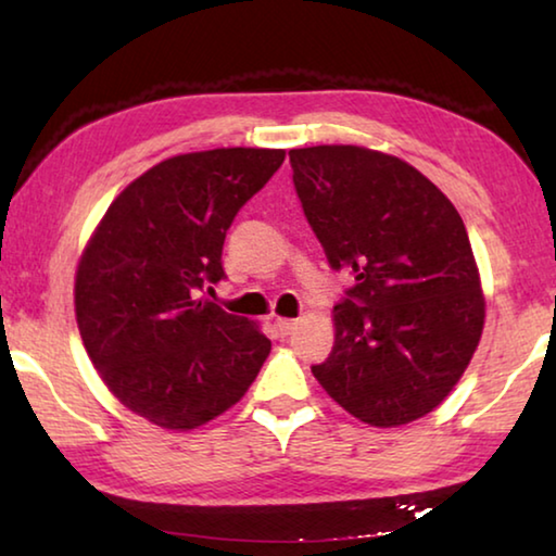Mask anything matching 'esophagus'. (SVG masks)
Wrapping results in <instances>:
<instances>
[{
  "label": "esophagus",
  "instance_id": "obj_1",
  "mask_svg": "<svg viewBox=\"0 0 556 556\" xmlns=\"http://www.w3.org/2000/svg\"><path fill=\"white\" fill-rule=\"evenodd\" d=\"M275 326H277V331H279L281 336H289L291 331H294L296 321H294V318H277Z\"/></svg>",
  "mask_w": 556,
  "mask_h": 556
}]
</instances>
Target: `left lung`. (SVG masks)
Wrapping results in <instances>:
<instances>
[{
	"label": "left lung",
	"mask_w": 556,
	"mask_h": 556,
	"mask_svg": "<svg viewBox=\"0 0 556 556\" xmlns=\"http://www.w3.org/2000/svg\"><path fill=\"white\" fill-rule=\"evenodd\" d=\"M301 208L328 265L355 285L333 306L336 343L312 365L370 427L444 402L481 341L485 301L466 225L425 174L365 147L291 149Z\"/></svg>",
	"instance_id": "8db88e82"
}]
</instances>
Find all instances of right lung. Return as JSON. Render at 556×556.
<instances>
[{
    "mask_svg": "<svg viewBox=\"0 0 556 556\" xmlns=\"http://www.w3.org/2000/svg\"><path fill=\"white\" fill-rule=\"evenodd\" d=\"M281 162L285 149L248 147L166 159L112 201L83 252V345L110 392L156 427L215 419L267 361L255 321L199 294L225 279V232Z\"/></svg>",
    "mask_w": 556,
    "mask_h": 556,
    "instance_id": "1",
    "label": "right lung"
}]
</instances>
